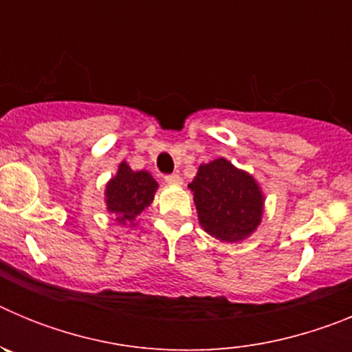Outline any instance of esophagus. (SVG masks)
Returning <instances> with one entry per match:
<instances>
[{"instance_id":"1","label":"esophagus","mask_w":352,"mask_h":352,"mask_svg":"<svg viewBox=\"0 0 352 352\" xmlns=\"http://www.w3.org/2000/svg\"><path fill=\"white\" fill-rule=\"evenodd\" d=\"M164 179H166V183H169V185H182V176H179V174H167Z\"/></svg>"}]
</instances>
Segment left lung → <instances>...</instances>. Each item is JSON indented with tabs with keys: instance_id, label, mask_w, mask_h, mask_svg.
<instances>
[{
	"instance_id": "8db88e82",
	"label": "left lung",
	"mask_w": 352,
	"mask_h": 352,
	"mask_svg": "<svg viewBox=\"0 0 352 352\" xmlns=\"http://www.w3.org/2000/svg\"><path fill=\"white\" fill-rule=\"evenodd\" d=\"M188 188L194 192L199 223L220 241H243L261 223L263 190L254 176L226 158L199 166Z\"/></svg>"
}]
</instances>
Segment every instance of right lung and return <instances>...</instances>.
Masks as SVG:
<instances>
[{
    "mask_svg": "<svg viewBox=\"0 0 352 352\" xmlns=\"http://www.w3.org/2000/svg\"><path fill=\"white\" fill-rule=\"evenodd\" d=\"M158 183L148 170H132L121 162L114 178L105 186V204L121 226H135L144 208L153 203Z\"/></svg>",
    "mask_w": 352,
    "mask_h": 352,
    "instance_id": "1",
    "label": "right lung"
}]
</instances>
